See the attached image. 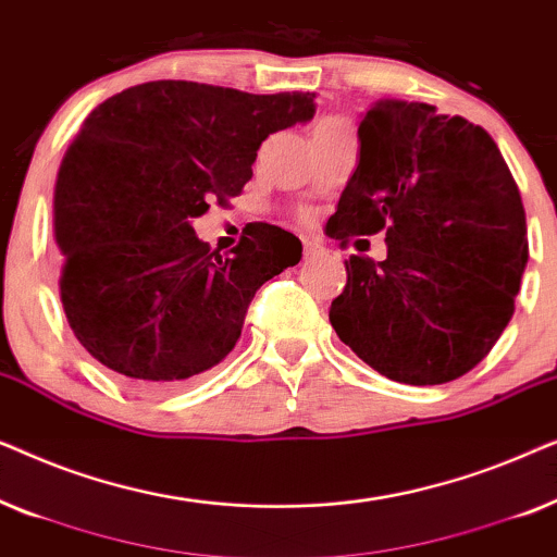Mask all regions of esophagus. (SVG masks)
I'll list each match as a JSON object with an SVG mask.
<instances>
[{"instance_id": "esophagus-1", "label": "esophagus", "mask_w": 557, "mask_h": 557, "mask_svg": "<svg viewBox=\"0 0 557 557\" xmlns=\"http://www.w3.org/2000/svg\"><path fill=\"white\" fill-rule=\"evenodd\" d=\"M324 253V246L319 240H304V258H317Z\"/></svg>"}]
</instances>
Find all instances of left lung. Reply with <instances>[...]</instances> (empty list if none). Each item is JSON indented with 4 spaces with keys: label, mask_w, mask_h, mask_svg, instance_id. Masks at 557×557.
I'll return each mask as SVG.
<instances>
[{
    "label": "left lung",
    "mask_w": 557,
    "mask_h": 557,
    "mask_svg": "<svg viewBox=\"0 0 557 557\" xmlns=\"http://www.w3.org/2000/svg\"><path fill=\"white\" fill-rule=\"evenodd\" d=\"M326 235L383 231L387 258L349 256L337 337L380 375L441 385L490 355L528 265L520 189L482 126L416 101H377Z\"/></svg>",
    "instance_id": "left-lung-1"
}]
</instances>
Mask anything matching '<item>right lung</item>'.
<instances>
[{"instance_id": "1", "label": "right lung", "mask_w": 557, "mask_h": 557, "mask_svg": "<svg viewBox=\"0 0 557 557\" xmlns=\"http://www.w3.org/2000/svg\"><path fill=\"white\" fill-rule=\"evenodd\" d=\"M314 98L151 81L88 113L60 164L52 223L60 301L98 362L162 393L225 360L256 292L301 261V240L250 223L220 256L193 220L240 195L258 147L314 116Z\"/></svg>"}]
</instances>
